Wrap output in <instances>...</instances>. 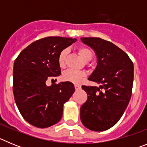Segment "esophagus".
Instances as JSON below:
<instances>
[{"label": "esophagus", "mask_w": 147, "mask_h": 147, "mask_svg": "<svg viewBox=\"0 0 147 147\" xmlns=\"http://www.w3.org/2000/svg\"><path fill=\"white\" fill-rule=\"evenodd\" d=\"M74 87H75V89L76 90L81 89V85H77V84H76V85H74Z\"/></svg>", "instance_id": "obj_1"}]
</instances>
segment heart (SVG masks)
Returning <instances> with one entry per match:
<instances>
[{
  "instance_id": "heart-1",
  "label": "heart",
  "mask_w": 147,
  "mask_h": 147,
  "mask_svg": "<svg viewBox=\"0 0 147 147\" xmlns=\"http://www.w3.org/2000/svg\"><path fill=\"white\" fill-rule=\"evenodd\" d=\"M78 53L80 55L83 60L85 62H88V61L91 60L93 58V52L91 50L88 48L85 47V46H81L78 49ZM67 49H64L60 52L58 57V62H59V65L61 67H64L65 65V60L66 57H67ZM86 76L85 72L83 71H71V70H68L64 72L63 75H62V79L65 81L70 82L73 83H80L82 81L85 77Z\"/></svg>"
}]
</instances>
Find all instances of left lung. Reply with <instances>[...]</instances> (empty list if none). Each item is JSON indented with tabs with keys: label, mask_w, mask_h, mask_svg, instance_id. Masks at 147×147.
Here are the masks:
<instances>
[{
	"label": "left lung",
	"mask_w": 147,
	"mask_h": 147,
	"mask_svg": "<svg viewBox=\"0 0 147 147\" xmlns=\"http://www.w3.org/2000/svg\"><path fill=\"white\" fill-rule=\"evenodd\" d=\"M95 51L97 65L88 80L99 87L85 86L88 99L80 108L83 125L93 131L113 127L124 114L132 95L133 63L124 51L99 37H81Z\"/></svg>",
	"instance_id": "8db88e82"
}]
</instances>
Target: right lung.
Instances as JSON below:
<instances>
[{"mask_svg":"<svg viewBox=\"0 0 147 147\" xmlns=\"http://www.w3.org/2000/svg\"><path fill=\"white\" fill-rule=\"evenodd\" d=\"M74 38L49 37L34 41L23 49L13 67V93L20 114L30 124L45 128L57 124L63 105L74 93V85L62 82L47 86L48 79L61 74L58 57Z\"/></svg>","mask_w":147,"mask_h":147,"instance_id":"add662e5","label":"right lung"}]
</instances>
